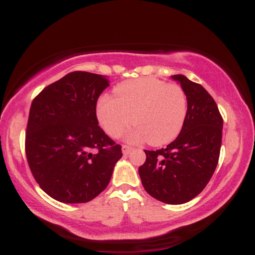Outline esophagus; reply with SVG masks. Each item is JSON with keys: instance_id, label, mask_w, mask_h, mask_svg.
Returning a JSON list of instances; mask_svg holds the SVG:
<instances>
[{"instance_id": "34e87169", "label": "esophagus", "mask_w": 255, "mask_h": 255, "mask_svg": "<svg viewBox=\"0 0 255 255\" xmlns=\"http://www.w3.org/2000/svg\"><path fill=\"white\" fill-rule=\"evenodd\" d=\"M131 151H133V147H130V146L128 145L122 146V152H124V154H129Z\"/></svg>"}]
</instances>
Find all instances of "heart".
Segmentation results:
<instances>
[{
    "label": "heart",
    "instance_id": "b5f03b06",
    "mask_svg": "<svg viewBox=\"0 0 255 255\" xmlns=\"http://www.w3.org/2000/svg\"><path fill=\"white\" fill-rule=\"evenodd\" d=\"M187 96L176 84L154 78L133 79L116 87V96L98 101L97 118L105 133L119 137L129 126L135 127L127 140L165 145L182 130L187 118Z\"/></svg>",
    "mask_w": 255,
    "mask_h": 255
}]
</instances>
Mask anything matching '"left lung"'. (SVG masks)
<instances>
[{"instance_id":"8db88e82","label":"left lung","mask_w":255,"mask_h":255,"mask_svg":"<svg viewBox=\"0 0 255 255\" xmlns=\"http://www.w3.org/2000/svg\"><path fill=\"white\" fill-rule=\"evenodd\" d=\"M187 96V118L181 133L165 148L145 150L139 168L145 191L165 204H184L200 194L218 164L223 118L200 84L172 75Z\"/></svg>"}]
</instances>
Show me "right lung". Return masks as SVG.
I'll list each match as a JSON object with an SVG mask.
<instances>
[{
	"mask_svg": "<svg viewBox=\"0 0 255 255\" xmlns=\"http://www.w3.org/2000/svg\"><path fill=\"white\" fill-rule=\"evenodd\" d=\"M109 79L72 72L46 86L31 104L25 152L32 175L55 200L81 204L107 188L122 157L98 126L96 107Z\"/></svg>",
	"mask_w": 255,
	"mask_h": 255,
	"instance_id": "1",
	"label": "right lung"
}]
</instances>
